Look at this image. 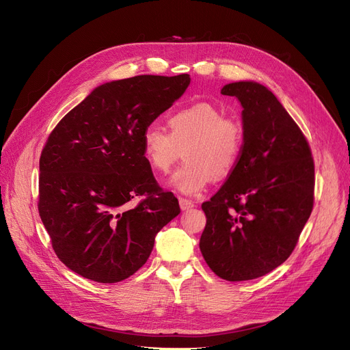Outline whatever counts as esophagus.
Wrapping results in <instances>:
<instances>
[{
    "label": "esophagus",
    "mask_w": 350,
    "mask_h": 350,
    "mask_svg": "<svg viewBox=\"0 0 350 350\" xmlns=\"http://www.w3.org/2000/svg\"><path fill=\"white\" fill-rule=\"evenodd\" d=\"M178 203H180V208H181L183 211L190 210V208H193V207H194V203H193V201H190V200H187V198H183V197H180V198H178Z\"/></svg>",
    "instance_id": "1"
}]
</instances>
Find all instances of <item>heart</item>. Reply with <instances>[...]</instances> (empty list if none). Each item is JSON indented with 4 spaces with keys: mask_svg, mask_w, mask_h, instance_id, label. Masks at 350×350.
I'll return each instance as SVG.
<instances>
[{
    "mask_svg": "<svg viewBox=\"0 0 350 350\" xmlns=\"http://www.w3.org/2000/svg\"><path fill=\"white\" fill-rule=\"evenodd\" d=\"M170 133L157 124L144 129L143 156L150 169L167 174L183 156L186 163L174 173L172 186L185 194H197L213 180L228 177L244 149L241 120L224 115L208 102L177 109L169 118Z\"/></svg>",
    "mask_w": 350,
    "mask_h": 350,
    "instance_id": "obj_1",
    "label": "heart"
}]
</instances>
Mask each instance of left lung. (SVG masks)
Listing matches in <instances>:
<instances>
[{"label": "left lung", "instance_id": "1", "mask_svg": "<svg viewBox=\"0 0 350 350\" xmlns=\"http://www.w3.org/2000/svg\"><path fill=\"white\" fill-rule=\"evenodd\" d=\"M221 94L244 107V149L224 185L201 204L207 223L200 251L217 277L248 281L295 250L314 208L315 164L305 135L271 90L234 82Z\"/></svg>", "mask_w": 350, "mask_h": 350}]
</instances>
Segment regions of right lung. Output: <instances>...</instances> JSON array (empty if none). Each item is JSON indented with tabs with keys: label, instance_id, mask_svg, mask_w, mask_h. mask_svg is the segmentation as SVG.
Returning a JSON list of instances; mask_svg holds the SVG:
<instances>
[{
	"label": "right lung",
	"instance_id": "obj_1",
	"mask_svg": "<svg viewBox=\"0 0 350 350\" xmlns=\"http://www.w3.org/2000/svg\"><path fill=\"white\" fill-rule=\"evenodd\" d=\"M189 85L187 73L100 85L48 136L38 211L55 254L81 277L129 278L150 256L156 234L180 214L178 200L159 186L143 156L142 136Z\"/></svg>",
	"mask_w": 350,
	"mask_h": 350
}]
</instances>
